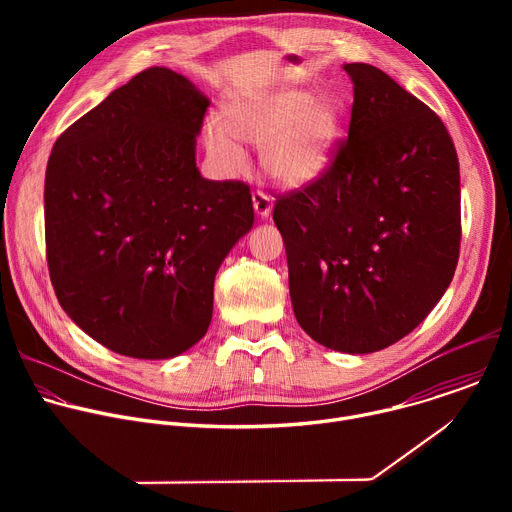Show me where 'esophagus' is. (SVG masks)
<instances>
[{
    "mask_svg": "<svg viewBox=\"0 0 512 512\" xmlns=\"http://www.w3.org/2000/svg\"><path fill=\"white\" fill-rule=\"evenodd\" d=\"M253 208L259 216H269L271 214V208H273V200L267 192L263 190H255L253 192Z\"/></svg>",
    "mask_w": 512,
    "mask_h": 512,
    "instance_id": "esophagus-1",
    "label": "esophagus"
}]
</instances>
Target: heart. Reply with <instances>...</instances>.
<instances>
[{
  "mask_svg": "<svg viewBox=\"0 0 512 512\" xmlns=\"http://www.w3.org/2000/svg\"><path fill=\"white\" fill-rule=\"evenodd\" d=\"M338 127V111L330 101L287 89L233 99L225 107V121L204 123V145L227 172H237L247 162L239 139L259 145L263 166L273 180L304 186L330 166Z\"/></svg>",
  "mask_w": 512,
  "mask_h": 512,
  "instance_id": "b5f03b06",
  "label": "heart"
}]
</instances>
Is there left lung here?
<instances>
[{
	"label": "left lung",
	"mask_w": 512,
	"mask_h": 512,
	"mask_svg": "<svg viewBox=\"0 0 512 512\" xmlns=\"http://www.w3.org/2000/svg\"><path fill=\"white\" fill-rule=\"evenodd\" d=\"M344 70L354 85L348 135L320 178L275 194L289 296L318 344L383 350L448 289L462 239L454 141L425 103L373 64Z\"/></svg>",
	"instance_id": "1"
}]
</instances>
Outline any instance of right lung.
I'll list each match as a JSON object with an SVG mask.
<instances>
[{
    "mask_svg": "<svg viewBox=\"0 0 512 512\" xmlns=\"http://www.w3.org/2000/svg\"><path fill=\"white\" fill-rule=\"evenodd\" d=\"M208 99L152 66L56 139L44 180L46 261L62 310L109 350L170 358L212 318L214 275L253 227L249 184L206 180Z\"/></svg>",
    "mask_w": 512,
    "mask_h": 512,
    "instance_id": "obj_1",
    "label": "right lung"
}]
</instances>
